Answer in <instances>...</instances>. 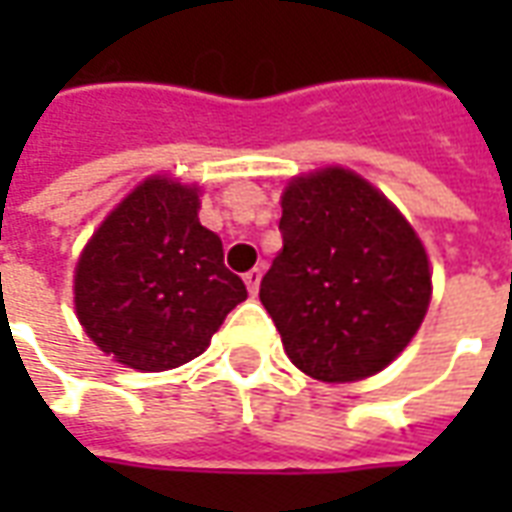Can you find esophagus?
Wrapping results in <instances>:
<instances>
[{"mask_svg": "<svg viewBox=\"0 0 512 512\" xmlns=\"http://www.w3.org/2000/svg\"><path fill=\"white\" fill-rule=\"evenodd\" d=\"M260 277H263V271H260V268H252V271H246L244 274L246 288H249L252 296H257V290H260Z\"/></svg>", "mask_w": 512, "mask_h": 512, "instance_id": "34e87169", "label": "esophagus"}]
</instances>
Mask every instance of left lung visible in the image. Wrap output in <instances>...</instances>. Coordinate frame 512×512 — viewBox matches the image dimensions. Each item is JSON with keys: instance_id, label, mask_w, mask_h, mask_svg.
Listing matches in <instances>:
<instances>
[{"instance_id": "1", "label": "left lung", "mask_w": 512, "mask_h": 512, "mask_svg": "<svg viewBox=\"0 0 512 512\" xmlns=\"http://www.w3.org/2000/svg\"><path fill=\"white\" fill-rule=\"evenodd\" d=\"M279 233L260 301L290 362L329 384L384 370L428 312V255L411 224L367 180L329 167L285 189Z\"/></svg>"}]
</instances>
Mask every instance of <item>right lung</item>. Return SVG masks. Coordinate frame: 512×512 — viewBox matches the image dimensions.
I'll use <instances>...</instances> for the list:
<instances>
[{
  "label": "right lung",
  "mask_w": 512,
  "mask_h": 512,
  "mask_svg": "<svg viewBox=\"0 0 512 512\" xmlns=\"http://www.w3.org/2000/svg\"><path fill=\"white\" fill-rule=\"evenodd\" d=\"M197 189L169 178L136 186L76 266V315L104 354L158 373L200 356L246 285L222 238L197 219Z\"/></svg>",
  "instance_id": "right-lung-1"
}]
</instances>
